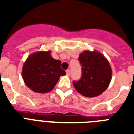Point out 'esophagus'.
<instances>
[{"label":"esophagus","instance_id":"1","mask_svg":"<svg viewBox=\"0 0 134 134\" xmlns=\"http://www.w3.org/2000/svg\"><path fill=\"white\" fill-rule=\"evenodd\" d=\"M66 74H67V76L70 75V70H69V69H67V71H66Z\"/></svg>","mask_w":134,"mask_h":134}]
</instances>
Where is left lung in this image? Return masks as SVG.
<instances>
[{
  "label": "left lung",
  "instance_id": "obj_1",
  "mask_svg": "<svg viewBox=\"0 0 134 134\" xmlns=\"http://www.w3.org/2000/svg\"><path fill=\"white\" fill-rule=\"evenodd\" d=\"M79 60L82 67V76L73 81L76 91L87 97L102 94L108 88L112 79V69L108 60L97 51H84Z\"/></svg>",
  "mask_w": 134,
  "mask_h": 134
}]
</instances>
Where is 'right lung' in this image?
Instances as JSON below:
<instances>
[{
	"label": "right lung",
	"instance_id": "1",
	"mask_svg": "<svg viewBox=\"0 0 134 134\" xmlns=\"http://www.w3.org/2000/svg\"><path fill=\"white\" fill-rule=\"evenodd\" d=\"M60 65V60L51 56V51L33 53L23 65L24 83L33 92L47 93L54 88L61 76L66 74Z\"/></svg>",
	"mask_w": 134,
	"mask_h": 134
}]
</instances>
